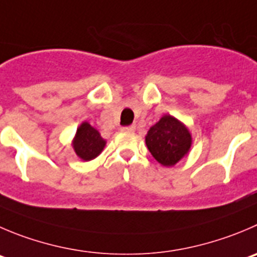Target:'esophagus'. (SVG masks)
<instances>
[{
  "mask_svg": "<svg viewBox=\"0 0 257 257\" xmlns=\"http://www.w3.org/2000/svg\"><path fill=\"white\" fill-rule=\"evenodd\" d=\"M122 133H134L135 131V126H126L121 128Z\"/></svg>",
  "mask_w": 257,
  "mask_h": 257,
  "instance_id": "esophagus-1",
  "label": "esophagus"
}]
</instances>
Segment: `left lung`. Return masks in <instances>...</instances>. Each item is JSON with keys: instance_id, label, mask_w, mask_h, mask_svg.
<instances>
[{"instance_id": "obj_1", "label": "left lung", "mask_w": 257, "mask_h": 257, "mask_svg": "<svg viewBox=\"0 0 257 257\" xmlns=\"http://www.w3.org/2000/svg\"><path fill=\"white\" fill-rule=\"evenodd\" d=\"M149 151L163 167H174L192 148L193 139L189 128L170 114H164L150 127L145 136Z\"/></svg>"}]
</instances>
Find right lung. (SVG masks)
Masks as SVG:
<instances>
[{
	"mask_svg": "<svg viewBox=\"0 0 257 257\" xmlns=\"http://www.w3.org/2000/svg\"><path fill=\"white\" fill-rule=\"evenodd\" d=\"M107 141L101 136L99 131L94 128L89 122L84 121L77 128L72 146L74 153L83 161H89L96 159L103 151Z\"/></svg>",
	"mask_w": 257,
	"mask_h": 257,
	"instance_id": "obj_1",
	"label": "right lung"
}]
</instances>
